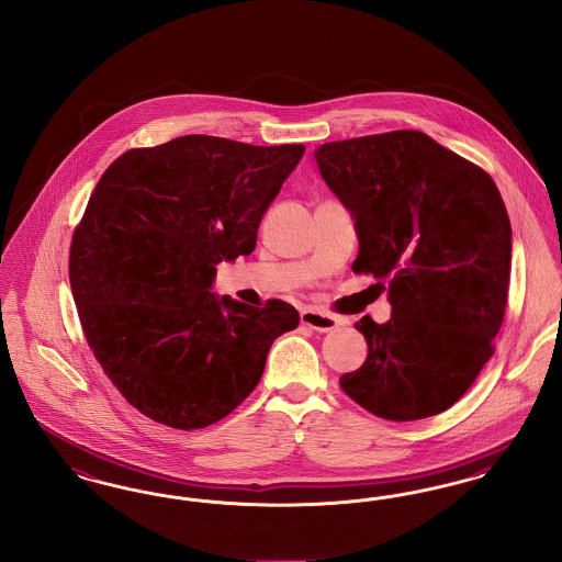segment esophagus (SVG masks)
<instances>
[{"mask_svg":"<svg viewBox=\"0 0 562 562\" xmlns=\"http://www.w3.org/2000/svg\"><path fill=\"white\" fill-rule=\"evenodd\" d=\"M300 321H302V325H306V327H311L315 331H334L336 327H340V318L334 317L329 313H321V311H315V308L302 311Z\"/></svg>","mask_w":562,"mask_h":562,"instance_id":"34e87169","label":"esophagus"}]
</instances>
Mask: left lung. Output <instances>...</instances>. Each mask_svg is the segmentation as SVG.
<instances>
[{
	"instance_id": "obj_1",
	"label": "left lung",
	"mask_w": 562,
	"mask_h": 562,
	"mask_svg": "<svg viewBox=\"0 0 562 562\" xmlns=\"http://www.w3.org/2000/svg\"><path fill=\"white\" fill-rule=\"evenodd\" d=\"M357 222V274L389 290L392 317L366 315L367 361L340 378L369 414L414 422L447 412L479 378L508 302L513 228L493 178L417 130L315 150Z\"/></svg>"
}]
</instances>
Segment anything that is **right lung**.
I'll return each mask as SVG.
<instances>
[{
  "instance_id": "right-lung-1",
  "label": "right lung",
  "mask_w": 562,
  "mask_h": 562,
  "mask_svg": "<svg viewBox=\"0 0 562 562\" xmlns=\"http://www.w3.org/2000/svg\"><path fill=\"white\" fill-rule=\"evenodd\" d=\"M302 155L191 134L130 148L100 176L69 281L86 342L140 414L178 430L216 424L258 386L270 344L297 327L283 300L256 308L210 288L218 262L254 251Z\"/></svg>"
}]
</instances>
